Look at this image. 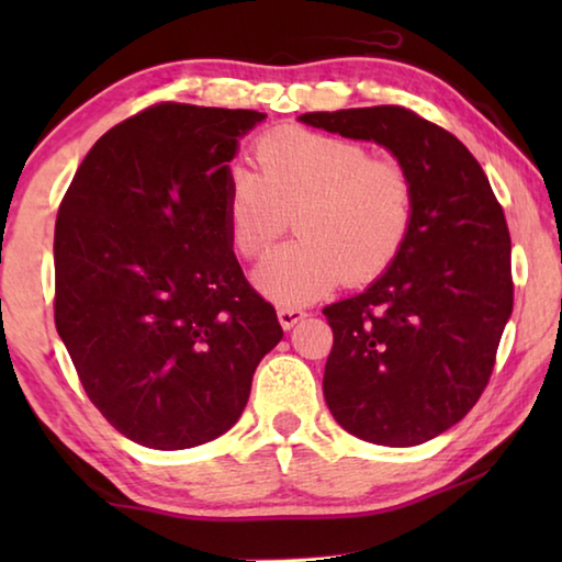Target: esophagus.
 I'll return each mask as SVG.
<instances>
[{
    "label": "esophagus",
    "mask_w": 562,
    "mask_h": 562,
    "mask_svg": "<svg viewBox=\"0 0 562 562\" xmlns=\"http://www.w3.org/2000/svg\"><path fill=\"white\" fill-rule=\"evenodd\" d=\"M278 317H280V325L284 329H292L297 322H302L304 317H307V312L300 310V307H280L278 310Z\"/></svg>",
    "instance_id": "obj_1"
}]
</instances>
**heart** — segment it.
<instances>
[{
    "label": "heart",
    "mask_w": 562,
    "mask_h": 562,
    "mask_svg": "<svg viewBox=\"0 0 562 562\" xmlns=\"http://www.w3.org/2000/svg\"><path fill=\"white\" fill-rule=\"evenodd\" d=\"M258 170H235L225 221L237 252L255 260L288 231L300 237L270 252L255 282L270 300L297 307L341 280L369 282L389 270L412 235L416 183L392 158L357 140L282 128L255 146Z\"/></svg>",
    "instance_id": "1"
}]
</instances>
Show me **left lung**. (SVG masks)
Wrapping results in <instances>:
<instances>
[{"instance_id":"left-lung-1","label":"left lung","mask_w":562,"mask_h":562,"mask_svg":"<svg viewBox=\"0 0 562 562\" xmlns=\"http://www.w3.org/2000/svg\"><path fill=\"white\" fill-rule=\"evenodd\" d=\"M302 123L392 150L416 183L412 235L382 278L322 310L335 345L325 398L341 429L416 446L471 412L513 312L510 235L479 160L404 106L302 113Z\"/></svg>"}]
</instances>
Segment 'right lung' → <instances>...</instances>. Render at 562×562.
Masks as SVG:
<instances>
[{"label":"right lung","instance_id":"obj_1","mask_svg":"<svg viewBox=\"0 0 562 562\" xmlns=\"http://www.w3.org/2000/svg\"><path fill=\"white\" fill-rule=\"evenodd\" d=\"M262 119L156 103L103 133L59 205L56 331L91 404L148 449H193L231 429L282 339L225 221L227 164Z\"/></svg>","mask_w":562,"mask_h":562}]
</instances>
